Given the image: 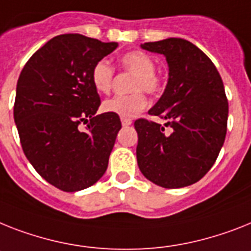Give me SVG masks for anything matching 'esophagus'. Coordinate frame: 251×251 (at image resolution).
I'll return each mask as SVG.
<instances>
[{
	"instance_id": "obj_1",
	"label": "esophagus",
	"mask_w": 251,
	"mask_h": 251,
	"mask_svg": "<svg viewBox=\"0 0 251 251\" xmlns=\"http://www.w3.org/2000/svg\"><path fill=\"white\" fill-rule=\"evenodd\" d=\"M122 124H123V127H128L132 124V121L130 119H122Z\"/></svg>"
}]
</instances>
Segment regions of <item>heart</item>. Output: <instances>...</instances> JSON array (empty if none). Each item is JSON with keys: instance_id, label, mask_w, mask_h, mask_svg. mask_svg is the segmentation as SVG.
Masks as SVG:
<instances>
[{"instance_id": "heart-1", "label": "heart", "mask_w": 251, "mask_h": 251, "mask_svg": "<svg viewBox=\"0 0 251 251\" xmlns=\"http://www.w3.org/2000/svg\"><path fill=\"white\" fill-rule=\"evenodd\" d=\"M119 64L124 72L133 74L129 84L132 93L111 97L102 103V110L118 115L122 119H130L141 113L148 105V99L143 91L150 95L158 93L163 87V80L155 72L156 64L154 59L144 51L134 50L126 52L121 56ZM114 74L115 70L107 61H97L91 70V80L95 90L100 93L110 92Z\"/></svg>"}]
</instances>
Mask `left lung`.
<instances>
[{
  "label": "left lung",
  "mask_w": 251,
  "mask_h": 251,
  "mask_svg": "<svg viewBox=\"0 0 251 251\" xmlns=\"http://www.w3.org/2000/svg\"><path fill=\"white\" fill-rule=\"evenodd\" d=\"M142 49L163 53L169 80L149 115L140 118L136 154L142 175L164 188H179L200 181L215 163L227 133L228 100L223 80L208 56L182 38L146 42Z\"/></svg>",
  "instance_id": "8db88e82"
}]
</instances>
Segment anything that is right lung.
Listing matches in <instances>:
<instances>
[{"label": "right lung", "mask_w": 251, "mask_h": 251, "mask_svg": "<svg viewBox=\"0 0 251 251\" xmlns=\"http://www.w3.org/2000/svg\"><path fill=\"white\" fill-rule=\"evenodd\" d=\"M117 47L60 34L37 50L19 75L14 119L22 149L37 173L61 191L90 187L106 172L122 123L114 114L96 115L101 100L91 70Z\"/></svg>", "instance_id": "1"}]
</instances>
